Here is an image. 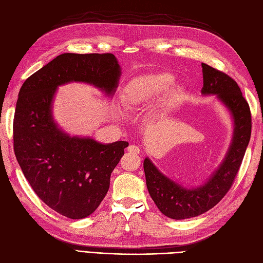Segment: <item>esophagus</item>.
Here are the masks:
<instances>
[{
    "mask_svg": "<svg viewBox=\"0 0 263 263\" xmlns=\"http://www.w3.org/2000/svg\"><path fill=\"white\" fill-rule=\"evenodd\" d=\"M127 151H128L129 154H133V155H138L140 153V149L139 147L135 146V145H130L128 148H127Z\"/></svg>",
    "mask_w": 263,
    "mask_h": 263,
    "instance_id": "34e87169",
    "label": "esophagus"
}]
</instances>
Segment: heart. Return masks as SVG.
I'll return each mask as SVG.
<instances>
[{
  "mask_svg": "<svg viewBox=\"0 0 263 263\" xmlns=\"http://www.w3.org/2000/svg\"><path fill=\"white\" fill-rule=\"evenodd\" d=\"M173 82L174 77L169 72H153L135 78L124 87L122 94L124 105L129 109L142 108L162 94L158 108L166 112L177 104L182 93L178 85L170 87ZM117 116L125 118L122 109H117Z\"/></svg>",
  "mask_w": 263,
  "mask_h": 263,
  "instance_id": "1",
  "label": "heart"
}]
</instances>
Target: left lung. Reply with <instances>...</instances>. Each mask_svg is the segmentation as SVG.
<instances>
[{
	"mask_svg": "<svg viewBox=\"0 0 263 263\" xmlns=\"http://www.w3.org/2000/svg\"><path fill=\"white\" fill-rule=\"evenodd\" d=\"M202 95H215L232 117V141L217 169L198 186L182 185L163 174L148 157L145 158L148 192L160 212L172 219L198 216L213 209L226 195L240 168L250 140V108L236 81L206 63H202Z\"/></svg>",
	"mask_w": 263,
	"mask_h": 263,
	"instance_id": "obj_1",
	"label": "left lung"
}]
</instances>
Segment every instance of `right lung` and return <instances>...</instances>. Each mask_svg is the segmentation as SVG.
I'll list each match as a JSON object with an SVG mask.
<instances>
[{
    "label": "right lung",
    "instance_id": "add662e5",
    "mask_svg": "<svg viewBox=\"0 0 263 263\" xmlns=\"http://www.w3.org/2000/svg\"><path fill=\"white\" fill-rule=\"evenodd\" d=\"M121 76L112 53L66 52L31 74L20 90L13 125L17 162L38 197L71 219L85 218L99 208L128 142L71 136L53 118L55 93L63 84L81 82L112 98Z\"/></svg>",
    "mask_w": 263,
    "mask_h": 263
}]
</instances>
